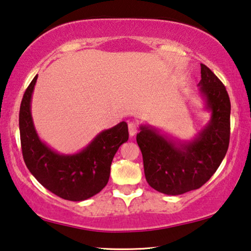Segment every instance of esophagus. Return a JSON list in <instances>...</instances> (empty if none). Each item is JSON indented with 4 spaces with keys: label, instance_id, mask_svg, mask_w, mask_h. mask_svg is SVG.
Returning <instances> with one entry per match:
<instances>
[{
    "label": "esophagus",
    "instance_id": "1",
    "mask_svg": "<svg viewBox=\"0 0 251 251\" xmlns=\"http://www.w3.org/2000/svg\"><path fill=\"white\" fill-rule=\"evenodd\" d=\"M128 133H129V136H133L136 135V133H137V126H136V124H134V123H129L128 124Z\"/></svg>",
    "mask_w": 251,
    "mask_h": 251
}]
</instances>
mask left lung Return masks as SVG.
<instances>
[{
  "label": "left lung",
  "mask_w": 251,
  "mask_h": 251,
  "mask_svg": "<svg viewBox=\"0 0 251 251\" xmlns=\"http://www.w3.org/2000/svg\"><path fill=\"white\" fill-rule=\"evenodd\" d=\"M201 66L198 94L210 114L201 130L189 141H179L155 126L142 124L136 136L147 182L172 196L198 189L209 180L228 150L230 100L217 76L206 65Z\"/></svg>",
  "instance_id": "left-lung-1"
}]
</instances>
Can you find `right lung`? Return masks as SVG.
<instances>
[{
  "mask_svg": "<svg viewBox=\"0 0 251 251\" xmlns=\"http://www.w3.org/2000/svg\"><path fill=\"white\" fill-rule=\"evenodd\" d=\"M33 78L20 107V135L25 165L46 189L66 201H82L99 194L109 179L110 165L122 144L128 141V127L121 122L104 129L83 150L61 154L42 141L32 117Z\"/></svg>",
  "mask_w": 251,
  "mask_h": 251,
  "instance_id": "obj_1",
  "label": "right lung"
}]
</instances>
